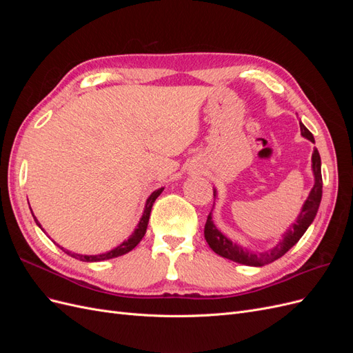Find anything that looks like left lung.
Listing matches in <instances>:
<instances>
[{
  "label": "left lung",
  "instance_id": "1",
  "mask_svg": "<svg viewBox=\"0 0 353 353\" xmlns=\"http://www.w3.org/2000/svg\"><path fill=\"white\" fill-rule=\"evenodd\" d=\"M301 131H302V135L306 137L307 140L315 143L314 135L309 132V130L302 122H301ZM312 170L315 175V184H314V188L311 190V193H309V197L305 201L301 215H299L296 223H293L290 230L284 234V239L279 244H276L272 250L259 253V254L252 253L249 250H244L241 245L228 240L215 225H213L212 212L208 215V221L205 225V239L209 244V248L216 254L222 256V258H227L230 261L239 262L243 265H249V266H262V265L271 263L276 259H280L283 254H285L299 240H301V237L303 236L307 227L312 223L316 212H318L319 203H321V197H323L321 157H319V153L316 148L312 153Z\"/></svg>",
  "mask_w": 353,
  "mask_h": 353
}]
</instances>
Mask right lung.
Here are the masks:
<instances>
[{"instance_id":"1","label":"right lung","mask_w":353,"mask_h":353,"mask_svg":"<svg viewBox=\"0 0 353 353\" xmlns=\"http://www.w3.org/2000/svg\"><path fill=\"white\" fill-rule=\"evenodd\" d=\"M163 188H159L156 191H153L152 196L147 199V203H145V209H144V213H143V218L140 219V223H138V227L135 228V231L132 232V236L128 239L126 241H123L121 245H117L116 249L108 252V253H103V254H95V256H87V254H78V253H70L69 250H65L63 248H59L61 250H65L68 254H70L72 258L74 259H79L82 262H99V261H105V259H113V258H117V256H122L128 252H131L135 245L141 241V239L144 237V234L147 231V225H148V218H150V212H152V208H153V203L154 200L160 196V193H162ZM35 218V216H34ZM37 221V219H35ZM38 223V221H37ZM39 225V223H38ZM41 227V225H39Z\"/></svg>"}]
</instances>
